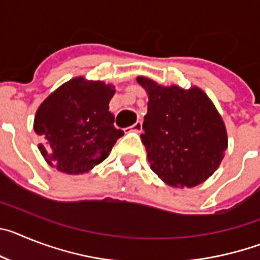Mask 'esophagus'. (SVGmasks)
<instances>
[{
	"mask_svg": "<svg viewBox=\"0 0 260 260\" xmlns=\"http://www.w3.org/2000/svg\"><path fill=\"white\" fill-rule=\"evenodd\" d=\"M130 130L135 133H141L142 132V122L141 121H137L133 126H130Z\"/></svg>",
	"mask_w": 260,
	"mask_h": 260,
	"instance_id": "esophagus-1",
	"label": "esophagus"
}]
</instances>
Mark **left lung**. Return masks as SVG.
<instances>
[{
    "label": "left lung",
    "mask_w": 260,
    "mask_h": 260,
    "mask_svg": "<svg viewBox=\"0 0 260 260\" xmlns=\"http://www.w3.org/2000/svg\"><path fill=\"white\" fill-rule=\"evenodd\" d=\"M148 93L142 142L151 169L168 185L194 187L217 169L228 147L221 116L198 87L158 86L137 78Z\"/></svg>",
    "instance_id": "1"
}]
</instances>
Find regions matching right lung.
<instances>
[{"label":"right lung","mask_w":260,"mask_h":260,"mask_svg":"<svg viewBox=\"0 0 260 260\" xmlns=\"http://www.w3.org/2000/svg\"><path fill=\"white\" fill-rule=\"evenodd\" d=\"M114 86L78 77L39 107L34 130L47 162L68 174L87 173L108 157L122 130L114 127L109 102Z\"/></svg>","instance_id":"add662e5"}]
</instances>
